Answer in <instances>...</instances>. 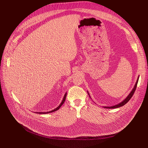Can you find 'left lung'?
<instances>
[{"label":"left lung","instance_id":"left-lung-1","mask_svg":"<svg viewBox=\"0 0 148 148\" xmlns=\"http://www.w3.org/2000/svg\"><path fill=\"white\" fill-rule=\"evenodd\" d=\"M138 79H139V76L138 77L137 80V81H136V84H135V85H134V86L133 90H132L131 91V92L130 93L129 95L127 97V98H126L125 99H123V100L122 101H121L120 103H119V104H116V105H114V106H110V107H106H106H104V108H118V107H122V106L125 105V104H127V103L129 101V100L131 98V97H133V94H134V92H135V90H136V87H137V83H138ZM88 95H89V97L90 98V95H89V92H88Z\"/></svg>","mask_w":148,"mask_h":148}]
</instances>
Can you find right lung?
Wrapping results in <instances>:
<instances>
[{"mask_svg": "<svg viewBox=\"0 0 148 148\" xmlns=\"http://www.w3.org/2000/svg\"><path fill=\"white\" fill-rule=\"evenodd\" d=\"M66 94H67V93L66 92L65 95H64V98H63V99H62V102H61V103L59 104V106L58 107H56V108H54V110H52L49 111V112H35V113H39V114H47V113H51V112H55V111L59 110V108L62 106V105L64 103V102H65V99H66Z\"/></svg>", "mask_w": 148, "mask_h": 148, "instance_id": "add662e5", "label": "right lung"}]
</instances>
